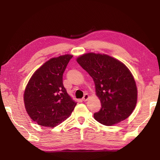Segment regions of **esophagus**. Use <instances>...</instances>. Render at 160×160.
I'll list each match as a JSON object with an SVG mask.
<instances>
[{
	"mask_svg": "<svg viewBox=\"0 0 160 160\" xmlns=\"http://www.w3.org/2000/svg\"><path fill=\"white\" fill-rule=\"evenodd\" d=\"M89 96L88 94H85V95L83 96V98H82V101H86L87 100H88V99H89Z\"/></svg>",
	"mask_w": 160,
	"mask_h": 160,
	"instance_id": "obj_1",
	"label": "esophagus"
}]
</instances>
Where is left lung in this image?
Listing matches in <instances>:
<instances>
[{"label": "left lung", "mask_w": 160, "mask_h": 160, "mask_svg": "<svg viewBox=\"0 0 160 160\" xmlns=\"http://www.w3.org/2000/svg\"><path fill=\"white\" fill-rule=\"evenodd\" d=\"M77 61L93 78L101 108L94 118L113 125L132 114L137 103L138 90L133 77L122 62L107 55L88 53Z\"/></svg>", "instance_id": "left-lung-1"}]
</instances>
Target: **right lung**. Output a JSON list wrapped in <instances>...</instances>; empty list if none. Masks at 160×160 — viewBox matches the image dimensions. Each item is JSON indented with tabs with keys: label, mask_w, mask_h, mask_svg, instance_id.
I'll return each instance as SVG.
<instances>
[{
	"label": "right lung",
	"mask_w": 160,
	"mask_h": 160,
	"mask_svg": "<svg viewBox=\"0 0 160 160\" xmlns=\"http://www.w3.org/2000/svg\"><path fill=\"white\" fill-rule=\"evenodd\" d=\"M72 57L65 55L47 61L32 75L24 93L30 118L43 127L54 128L71 115L77 103L62 83V75Z\"/></svg>",
	"instance_id": "right-lung-1"
}]
</instances>
